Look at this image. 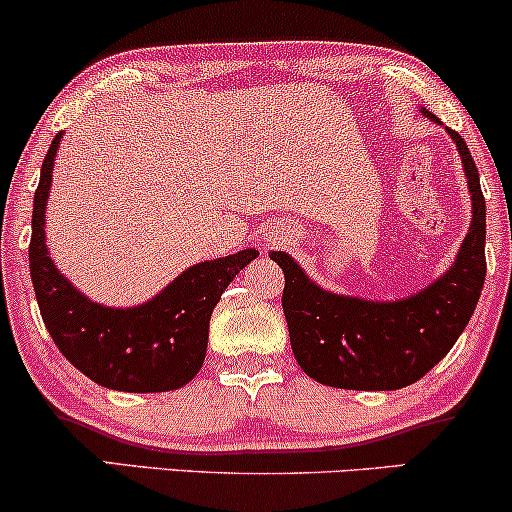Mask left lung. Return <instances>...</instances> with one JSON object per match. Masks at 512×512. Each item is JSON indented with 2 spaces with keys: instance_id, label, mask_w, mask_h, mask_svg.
I'll list each match as a JSON object with an SVG mask.
<instances>
[{
  "instance_id": "left-lung-1",
  "label": "left lung",
  "mask_w": 512,
  "mask_h": 512,
  "mask_svg": "<svg viewBox=\"0 0 512 512\" xmlns=\"http://www.w3.org/2000/svg\"><path fill=\"white\" fill-rule=\"evenodd\" d=\"M448 134L460 149L472 192V226L455 264L428 289L392 303L334 296L313 284L286 252L269 255L286 276L281 305L293 356L317 383L342 390H399L416 383L455 346L477 308L486 276V202L467 144L455 129Z\"/></svg>"
}]
</instances>
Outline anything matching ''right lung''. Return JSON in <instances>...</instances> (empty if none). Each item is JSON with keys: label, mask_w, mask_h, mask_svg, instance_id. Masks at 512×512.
I'll return each mask as SVG.
<instances>
[{"label": "right lung", "mask_w": 512, "mask_h": 512, "mask_svg": "<svg viewBox=\"0 0 512 512\" xmlns=\"http://www.w3.org/2000/svg\"><path fill=\"white\" fill-rule=\"evenodd\" d=\"M57 134L52 139L33 197V233L28 262L40 315L64 358L93 383L120 392H168L187 385L202 368L209 342V317L221 293L260 252L195 264L168 289L137 308H103L69 284L48 257V207Z\"/></svg>", "instance_id": "1"}]
</instances>
